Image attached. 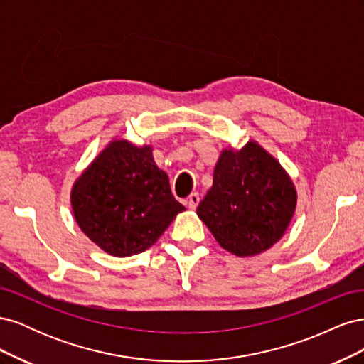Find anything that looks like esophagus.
Wrapping results in <instances>:
<instances>
[{"label": "esophagus", "mask_w": 364, "mask_h": 364, "mask_svg": "<svg viewBox=\"0 0 364 364\" xmlns=\"http://www.w3.org/2000/svg\"><path fill=\"white\" fill-rule=\"evenodd\" d=\"M199 202H200V196L197 193H191L190 197H188V200H186V205H188L190 209H196L197 205H199Z\"/></svg>", "instance_id": "obj_1"}]
</instances>
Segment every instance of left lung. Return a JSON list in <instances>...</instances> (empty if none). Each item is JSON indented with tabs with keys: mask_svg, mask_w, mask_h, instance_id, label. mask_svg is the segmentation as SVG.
<instances>
[{
	"mask_svg": "<svg viewBox=\"0 0 364 364\" xmlns=\"http://www.w3.org/2000/svg\"><path fill=\"white\" fill-rule=\"evenodd\" d=\"M296 208L290 178L257 142L225 150L214 168L213 188L197 215L218 245L237 257L267 250L282 237Z\"/></svg>",
	"mask_w": 364,
	"mask_h": 364,
	"instance_id": "1",
	"label": "left lung"
}]
</instances>
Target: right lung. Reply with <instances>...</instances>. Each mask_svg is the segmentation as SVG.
I'll return each mask as SVG.
<instances>
[{
  "label": "right lung",
  "instance_id": "obj_1",
  "mask_svg": "<svg viewBox=\"0 0 364 364\" xmlns=\"http://www.w3.org/2000/svg\"><path fill=\"white\" fill-rule=\"evenodd\" d=\"M71 203L80 229L114 257L144 252L183 206L150 147L114 141L73 186Z\"/></svg>",
  "mask_w": 364,
  "mask_h": 364
}]
</instances>
